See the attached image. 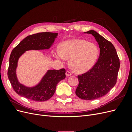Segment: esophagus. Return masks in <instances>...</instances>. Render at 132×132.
<instances>
[{
  "label": "esophagus",
  "mask_w": 132,
  "mask_h": 132,
  "mask_svg": "<svg viewBox=\"0 0 132 132\" xmlns=\"http://www.w3.org/2000/svg\"><path fill=\"white\" fill-rule=\"evenodd\" d=\"M71 74H72V73H71L70 71H66V75L67 76H70Z\"/></svg>",
  "instance_id": "1"
}]
</instances>
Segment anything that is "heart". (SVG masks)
Segmentation results:
<instances>
[{
  "label": "heart",
  "instance_id": "b5f03b06",
  "mask_svg": "<svg viewBox=\"0 0 132 132\" xmlns=\"http://www.w3.org/2000/svg\"><path fill=\"white\" fill-rule=\"evenodd\" d=\"M98 48L95 43L84 39H70L63 42L61 50H56L55 55L63 62L70 58L73 69L78 73H84L94 66L98 55Z\"/></svg>",
  "mask_w": 132,
  "mask_h": 132
}]
</instances>
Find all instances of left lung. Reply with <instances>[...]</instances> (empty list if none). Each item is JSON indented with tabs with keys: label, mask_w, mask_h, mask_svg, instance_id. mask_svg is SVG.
Wrapping results in <instances>:
<instances>
[{
	"label": "left lung",
	"mask_w": 132,
	"mask_h": 132,
	"mask_svg": "<svg viewBox=\"0 0 132 132\" xmlns=\"http://www.w3.org/2000/svg\"><path fill=\"white\" fill-rule=\"evenodd\" d=\"M85 33L94 36L100 52L92 68L78 76L79 85L75 94L81 99L92 100L105 96L116 85L120 62L112 43L94 30Z\"/></svg>",
	"instance_id": "obj_1"
}]
</instances>
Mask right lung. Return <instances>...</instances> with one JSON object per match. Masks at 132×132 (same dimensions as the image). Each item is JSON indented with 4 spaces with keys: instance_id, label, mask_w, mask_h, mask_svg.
Listing matches in <instances>:
<instances>
[{
    "instance_id": "add662e5",
    "label": "right lung",
    "mask_w": 132,
    "mask_h": 132,
    "mask_svg": "<svg viewBox=\"0 0 132 132\" xmlns=\"http://www.w3.org/2000/svg\"><path fill=\"white\" fill-rule=\"evenodd\" d=\"M57 36V33L48 32L29 35L12 51L9 58L7 77L14 90L19 95L35 101H47L53 96L57 84L65 79V69L50 70L37 86L27 87L18 81L16 75L18 59L25 51L49 49Z\"/></svg>"
}]
</instances>
